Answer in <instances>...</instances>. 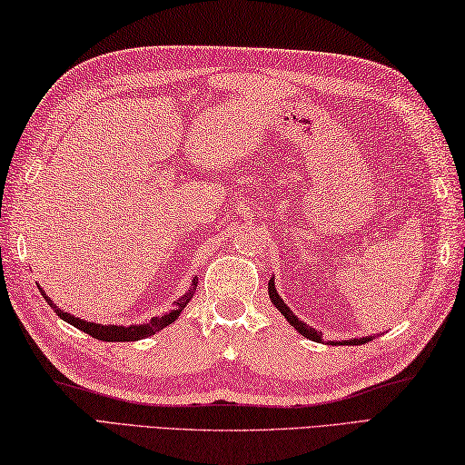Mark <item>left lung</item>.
Instances as JSON below:
<instances>
[{
    "label": "left lung",
    "instance_id": "8db88e82",
    "mask_svg": "<svg viewBox=\"0 0 465 465\" xmlns=\"http://www.w3.org/2000/svg\"><path fill=\"white\" fill-rule=\"evenodd\" d=\"M268 293H270V300H272V303L275 305V308L280 310V313L283 315L285 320L290 322V325L292 328H295L298 330V333H302L303 338H308V340H312V341H318V343H322V331H318V330H313L312 325H308L305 322H302L298 315H295L288 305H285V302L282 300V295L278 293V290H275V280L272 278L270 280V283H268ZM373 340V335H365V338H353V340H341V341H328L330 345H361V343H368V341H371Z\"/></svg>",
    "mask_w": 465,
    "mask_h": 465
}]
</instances>
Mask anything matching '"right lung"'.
<instances>
[{
    "label": "right lung",
    "mask_w": 465,
    "mask_h": 465,
    "mask_svg": "<svg viewBox=\"0 0 465 465\" xmlns=\"http://www.w3.org/2000/svg\"><path fill=\"white\" fill-rule=\"evenodd\" d=\"M37 288H39V285H37ZM195 288H197V278L192 280L190 290H187L182 295V298H177L173 310H170L163 315H157V318H152L150 322L140 323V325H137V323L135 325H104V323H95V322H85V320L75 318V315H72V313L59 310L57 305L47 298L42 288H39V292H42L44 300L49 303V308H54V312L59 315V318H62L67 323H72L74 328L90 333L92 338L102 340V341H137V340L150 338V335H153L157 331H162L163 328H167V325L173 323L177 318H180V313L183 312L185 305L190 303V300L193 298Z\"/></svg>",
    "instance_id": "obj_1"
}]
</instances>
